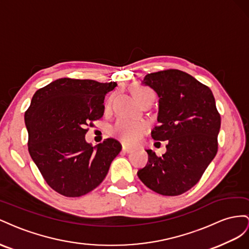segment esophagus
I'll return each mask as SVG.
<instances>
[{
    "label": "esophagus",
    "instance_id": "1",
    "mask_svg": "<svg viewBox=\"0 0 249 249\" xmlns=\"http://www.w3.org/2000/svg\"><path fill=\"white\" fill-rule=\"evenodd\" d=\"M122 151L125 153H129L132 151V148L127 147V146H122Z\"/></svg>",
    "mask_w": 249,
    "mask_h": 249
}]
</instances>
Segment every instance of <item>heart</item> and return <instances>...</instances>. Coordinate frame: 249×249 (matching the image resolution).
<instances>
[{
  "label": "heart",
  "mask_w": 249,
  "mask_h": 249,
  "mask_svg": "<svg viewBox=\"0 0 249 249\" xmlns=\"http://www.w3.org/2000/svg\"><path fill=\"white\" fill-rule=\"evenodd\" d=\"M133 98L139 102L148 96H154L153 91L143 85H134L131 89ZM146 131V125L138 120L120 118L111 126L110 132L113 137L126 144H133L139 141Z\"/></svg>",
  "instance_id": "obj_1"
}]
</instances>
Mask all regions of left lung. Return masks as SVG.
<instances>
[{"mask_svg": "<svg viewBox=\"0 0 249 249\" xmlns=\"http://www.w3.org/2000/svg\"><path fill=\"white\" fill-rule=\"evenodd\" d=\"M142 84L159 96L155 141H168L167 152L158 156L148 149L147 165L138 171L146 187L165 196L180 195L200 179L215 158L221 119L212 90L179 70L145 76Z\"/></svg>", "mask_w": 249, "mask_h": 249, "instance_id": "obj_1", "label": "left lung"}]
</instances>
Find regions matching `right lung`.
Returning <instances> with one entry per match:
<instances>
[{"label":"right lung","instance_id":"1","mask_svg":"<svg viewBox=\"0 0 249 249\" xmlns=\"http://www.w3.org/2000/svg\"><path fill=\"white\" fill-rule=\"evenodd\" d=\"M116 87V82L60 78L32 97L25 112L28 150L57 193L79 197L93 191L122 149L115 139L96 146L85 141V127L102 118L104 98Z\"/></svg>","mask_w":249,"mask_h":249}]
</instances>
